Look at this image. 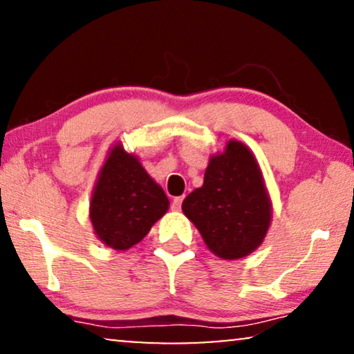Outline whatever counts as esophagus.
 Returning <instances> with one entry per match:
<instances>
[{
    "label": "esophagus",
    "mask_w": 354,
    "mask_h": 354,
    "mask_svg": "<svg viewBox=\"0 0 354 354\" xmlns=\"http://www.w3.org/2000/svg\"><path fill=\"white\" fill-rule=\"evenodd\" d=\"M182 201H183V196H177V198H174V201H172V205H171V207L174 211H178L182 207Z\"/></svg>",
    "instance_id": "obj_1"
}]
</instances>
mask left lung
<instances>
[{
    "mask_svg": "<svg viewBox=\"0 0 354 354\" xmlns=\"http://www.w3.org/2000/svg\"><path fill=\"white\" fill-rule=\"evenodd\" d=\"M182 211L222 259L258 248L270 224V201L250 149L232 140L224 153L212 156L205 183L183 200Z\"/></svg>",
    "mask_w": 354,
    "mask_h": 354,
    "instance_id": "8db88e82",
    "label": "left lung"
}]
</instances>
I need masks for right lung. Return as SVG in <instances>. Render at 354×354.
Masks as SVG:
<instances>
[{
  "label": "right lung",
  "instance_id": "obj_1",
  "mask_svg": "<svg viewBox=\"0 0 354 354\" xmlns=\"http://www.w3.org/2000/svg\"><path fill=\"white\" fill-rule=\"evenodd\" d=\"M169 200L133 154L115 145L106 159L90 203V219L98 239L114 250L142 241L166 214Z\"/></svg>",
  "mask_w": 354,
  "mask_h": 354
}]
</instances>
